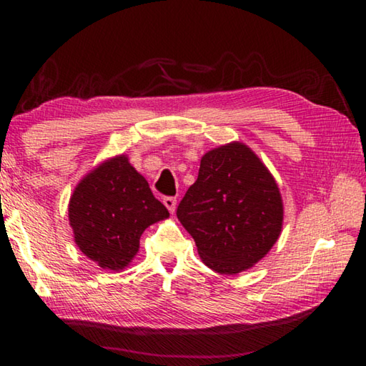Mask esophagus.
<instances>
[{"label":"esophagus","mask_w":366,"mask_h":366,"mask_svg":"<svg viewBox=\"0 0 366 366\" xmlns=\"http://www.w3.org/2000/svg\"><path fill=\"white\" fill-rule=\"evenodd\" d=\"M163 203H164V207L168 208L171 213H174L176 205H177V200H176L174 197H164V198H163Z\"/></svg>","instance_id":"esophagus-1"}]
</instances>
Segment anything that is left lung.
<instances>
[{
  "label": "left lung",
  "mask_w": 366,
  "mask_h": 366,
  "mask_svg": "<svg viewBox=\"0 0 366 366\" xmlns=\"http://www.w3.org/2000/svg\"><path fill=\"white\" fill-rule=\"evenodd\" d=\"M176 214L208 268L237 274L276 244L282 200L257 154L234 142L202 158L197 181L185 192Z\"/></svg>",
  "instance_id": "1"
}]
</instances>
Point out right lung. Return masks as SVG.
Segmentation results:
<instances>
[{
    "label": "right lung",
    "instance_id": "obj_1",
    "mask_svg": "<svg viewBox=\"0 0 366 366\" xmlns=\"http://www.w3.org/2000/svg\"><path fill=\"white\" fill-rule=\"evenodd\" d=\"M169 212L121 154L98 166L74 190L69 221L79 249L104 269L119 271L139 252L140 235Z\"/></svg>",
    "mask_w": 366,
    "mask_h": 366
}]
</instances>
